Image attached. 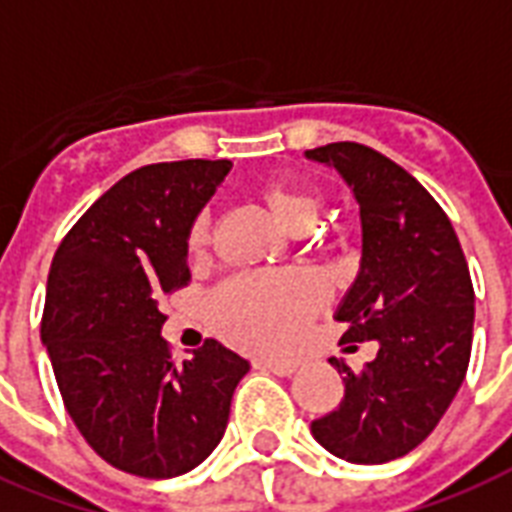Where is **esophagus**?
<instances>
[{
  "instance_id": "1",
  "label": "esophagus",
  "mask_w": 512,
  "mask_h": 512,
  "mask_svg": "<svg viewBox=\"0 0 512 512\" xmlns=\"http://www.w3.org/2000/svg\"><path fill=\"white\" fill-rule=\"evenodd\" d=\"M256 368L267 371V374H277V376L296 374V363H277V360H256Z\"/></svg>"
}]
</instances>
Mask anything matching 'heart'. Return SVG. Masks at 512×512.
<instances>
[{"label": "heart", "mask_w": 512, "mask_h": 512, "mask_svg": "<svg viewBox=\"0 0 512 512\" xmlns=\"http://www.w3.org/2000/svg\"><path fill=\"white\" fill-rule=\"evenodd\" d=\"M259 200L272 219L288 232H304L320 211V200L307 189L285 184L259 186ZM211 248L208 213L194 216L186 229V256L202 261ZM326 301V293L312 277H243L216 293V326L229 342L243 350L277 355L299 342L304 328Z\"/></svg>", "instance_id": "heart-1"}]
</instances>
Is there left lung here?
I'll use <instances>...</instances> for the list:
<instances>
[{
  "instance_id": "8db88e82",
  "label": "left lung",
  "mask_w": 512,
  "mask_h": 512,
  "mask_svg": "<svg viewBox=\"0 0 512 512\" xmlns=\"http://www.w3.org/2000/svg\"><path fill=\"white\" fill-rule=\"evenodd\" d=\"M307 157L339 170L355 194L363 259L336 310L342 342H374L355 374L342 360V403L312 422L315 441L355 465L406 457L441 422L465 382L475 293L449 216L417 178L371 146L339 141Z\"/></svg>"
}]
</instances>
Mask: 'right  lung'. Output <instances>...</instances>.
<instances>
[{"mask_svg": "<svg viewBox=\"0 0 512 512\" xmlns=\"http://www.w3.org/2000/svg\"><path fill=\"white\" fill-rule=\"evenodd\" d=\"M229 160L133 170L82 213L47 277L42 342L63 406L93 451L141 478L189 473L219 446L248 360L216 339L176 363L160 336L189 283L186 229Z\"/></svg>", "mask_w": 512, "mask_h": 512, "instance_id": "add662e5", "label": "right lung"}]
</instances>
